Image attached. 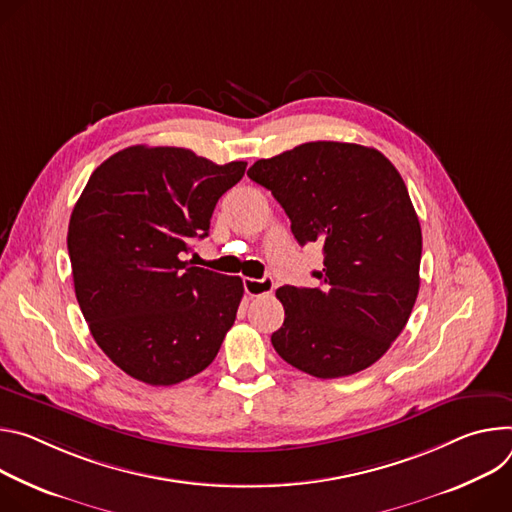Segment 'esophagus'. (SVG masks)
Here are the masks:
<instances>
[{
  "instance_id": "34e87169",
  "label": "esophagus",
  "mask_w": 512,
  "mask_h": 512,
  "mask_svg": "<svg viewBox=\"0 0 512 512\" xmlns=\"http://www.w3.org/2000/svg\"><path fill=\"white\" fill-rule=\"evenodd\" d=\"M274 289V280L272 276H264V278H244V291L250 297H262V295H270Z\"/></svg>"
}]
</instances>
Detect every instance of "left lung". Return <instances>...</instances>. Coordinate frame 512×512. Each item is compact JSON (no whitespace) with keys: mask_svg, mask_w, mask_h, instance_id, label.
Instances as JSON below:
<instances>
[{"mask_svg":"<svg viewBox=\"0 0 512 512\" xmlns=\"http://www.w3.org/2000/svg\"><path fill=\"white\" fill-rule=\"evenodd\" d=\"M301 246L323 244L315 289L280 287L285 323L272 346L315 378H342L380 360L405 329L419 293L421 225L399 170L378 150L307 142L256 160Z\"/></svg>","mask_w":512,"mask_h":512,"instance_id":"1","label":"left lung"}]
</instances>
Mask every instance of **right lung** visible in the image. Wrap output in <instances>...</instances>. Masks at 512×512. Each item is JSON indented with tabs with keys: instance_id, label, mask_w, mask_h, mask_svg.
Segmentation results:
<instances>
[{
	"instance_id": "1",
	"label": "right lung",
	"mask_w": 512,
	"mask_h": 512,
	"mask_svg": "<svg viewBox=\"0 0 512 512\" xmlns=\"http://www.w3.org/2000/svg\"><path fill=\"white\" fill-rule=\"evenodd\" d=\"M246 162L175 146H130L101 162L69 221L75 295L103 354L128 376L170 386L205 370L236 321L244 285L181 260L205 238Z\"/></svg>"
}]
</instances>
